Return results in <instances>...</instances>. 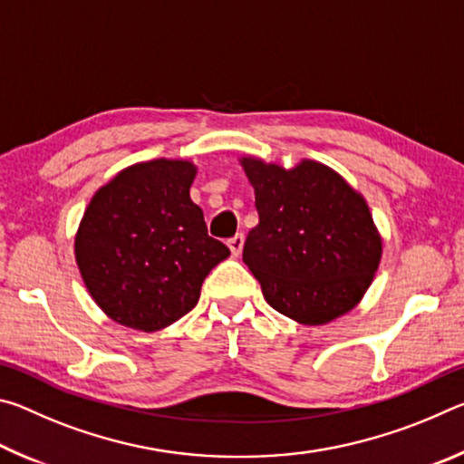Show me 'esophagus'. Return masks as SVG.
<instances>
[{
	"mask_svg": "<svg viewBox=\"0 0 464 464\" xmlns=\"http://www.w3.org/2000/svg\"><path fill=\"white\" fill-rule=\"evenodd\" d=\"M243 243H246V237H243L241 233H237L235 235V237H231L229 241H227V246H229V249H231V254L237 257L239 254H241V249H243Z\"/></svg>",
	"mask_w": 464,
	"mask_h": 464,
	"instance_id": "1",
	"label": "esophagus"
}]
</instances>
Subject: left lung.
Returning <instances> with one entry per match:
<instances>
[{"label": "left lung", "mask_w": 464, "mask_h": 464, "mask_svg": "<svg viewBox=\"0 0 464 464\" xmlns=\"http://www.w3.org/2000/svg\"><path fill=\"white\" fill-rule=\"evenodd\" d=\"M241 166L260 215L243 262L270 307L307 325L348 313L371 286L382 251L362 196L317 161L285 169L249 157Z\"/></svg>", "instance_id": "obj_1"}]
</instances>
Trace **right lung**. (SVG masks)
Segmentation results:
<instances>
[{"mask_svg": "<svg viewBox=\"0 0 464 464\" xmlns=\"http://www.w3.org/2000/svg\"><path fill=\"white\" fill-rule=\"evenodd\" d=\"M190 161L153 160L122 169L85 208L75 260L93 301L116 324L157 332L192 311L229 247L207 231L190 200Z\"/></svg>", "mask_w": 464, "mask_h": 464, "instance_id": "1", "label": "right lung"}]
</instances>
